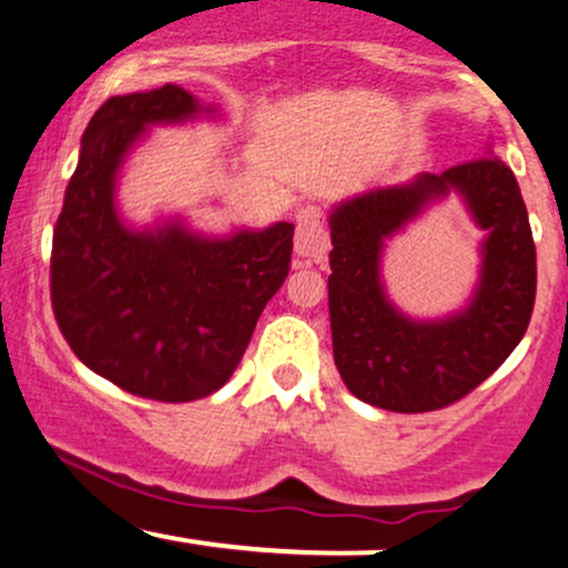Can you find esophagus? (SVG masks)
<instances>
[{
  "label": "esophagus",
  "instance_id": "1",
  "mask_svg": "<svg viewBox=\"0 0 568 568\" xmlns=\"http://www.w3.org/2000/svg\"><path fill=\"white\" fill-rule=\"evenodd\" d=\"M328 232L323 224V211L317 205H302L296 211V258L306 264H321L328 256Z\"/></svg>",
  "mask_w": 568,
  "mask_h": 568
}]
</instances>
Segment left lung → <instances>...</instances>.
Segmentation results:
<instances>
[{
    "label": "left lung",
    "instance_id": "8db88e82",
    "mask_svg": "<svg viewBox=\"0 0 568 568\" xmlns=\"http://www.w3.org/2000/svg\"><path fill=\"white\" fill-rule=\"evenodd\" d=\"M478 158L443 173L352 194L331 207L328 312L334 361L363 403L397 414L448 406L486 382L529 328L537 251L529 213L510 168ZM456 193L479 229L481 266L465 307L414 318L388 298L381 262L386 243L433 204Z\"/></svg>",
    "mask_w": 568,
    "mask_h": 568
}]
</instances>
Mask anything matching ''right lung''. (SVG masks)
<instances>
[{
	"label": "right lung",
	"instance_id": "obj_1",
	"mask_svg": "<svg viewBox=\"0 0 568 568\" xmlns=\"http://www.w3.org/2000/svg\"><path fill=\"white\" fill-rule=\"evenodd\" d=\"M219 116L179 84L109 98L84 130L53 232L58 328L90 371L149 400L224 387L288 277V221L205 234L181 213L133 226L116 205L122 168L149 130Z\"/></svg>",
	"mask_w": 568,
	"mask_h": 568
}]
</instances>
